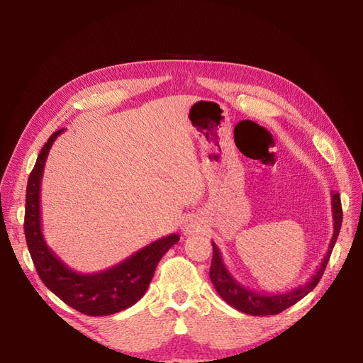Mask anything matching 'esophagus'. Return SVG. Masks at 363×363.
<instances>
[{"label": "esophagus", "mask_w": 363, "mask_h": 363, "mask_svg": "<svg viewBox=\"0 0 363 363\" xmlns=\"http://www.w3.org/2000/svg\"><path fill=\"white\" fill-rule=\"evenodd\" d=\"M196 230H199V224H196V221L195 219H189V221H186V224H184V227H183V232L186 233V235H192V233H195Z\"/></svg>", "instance_id": "34e87169"}]
</instances>
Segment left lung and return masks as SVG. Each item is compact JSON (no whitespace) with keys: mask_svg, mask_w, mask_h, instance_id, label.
<instances>
[{"mask_svg":"<svg viewBox=\"0 0 363 363\" xmlns=\"http://www.w3.org/2000/svg\"><path fill=\"white\" fill-rule=\"evenodd\" d=\"M332 213H333V238L330 240V244H328V251L325 252L320 268L316 269V272L306 284H301V286L295 288L294 291L284 292V294L268 295V294L255 292L242 286V284L236 281L232 274L228 272L227 267L223 262L221 252H219L215 242H212L213 256H212V265H211V280L219 296H221L225 303L238 309L239 312H244L247 315H255V316L277 315L284 309H288V307L294 306L296 301H300L303 296H306L311 291H313L318 281L321 280L328 263V259H330L332 250L336 244L340 225H342V206H340V195L337 192H332Z\"/></svg>","mask_w":363,"mask_h":363,"instance_id":"8db88e82","label":"left lung"}]
</instances>
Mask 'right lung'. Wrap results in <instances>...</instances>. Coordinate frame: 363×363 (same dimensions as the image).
Returning <instances> with one entry per match:
<instances>
[{
    "label": "right lung",
    "instance_id": "add662e5",
    "mask_svg": "<svg viewBox=\"0 0 363 363\" xmlns=\"http://www.w3.org/2000/svg\"><path fill=\"white\" fill-rule=\"evenodd\" d=\"M62 130L52 133L40 150L33 168L26 195L24 232L27 247L43 284L72 309L91 316H106L127 309L147 292L159 260L174 244L179 235H169L140 248L124 262L95 274H80L52 252L45 242L40 224V182L43 167L54 140Z\"/></svg>",
    "mask_w": 363,
    "mask_h": 363
}]
</instances>
